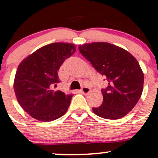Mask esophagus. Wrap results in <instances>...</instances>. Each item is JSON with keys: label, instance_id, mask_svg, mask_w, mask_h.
<instances>
[{"label": "esophagus", "instance_id": "esophagus-1", "mask_svg": "<svg viewBox=\"0 0 158 158\" xmlns=\"http://www.w3.org/2000/svg\"><path fill=\"white\" fill-rule=\"evenodd\" d=\"M79 92H80V93H81V94H88V93H90V88H88V87H87V86H85V87H83L82 88H81Z\"/></svg>", "mask_w": 158, "mask_h": 158}]
</instances>
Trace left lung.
<instances>
[{
	"mask_svg": "<svg viewBox=\"0 0 158 158\" xmlns=\"http://www.w3.org/2000/svg\"><path fill=\"white\" fill-rule=\"evenodd\" d=\"M79 50L108 81L107 88L101 90L102 106L93 108L94 113L108 119L126 116L143 92L144 75L137 59L124 49L107 42L79 45Z\"/></svg>",
	"mask_w": 158,
	"mask_h": 158,
	"instance_id": "obj_1",
	"label": "left lung"
}]
</instances>
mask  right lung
Returning a JSON list of instances; mask_svg holds the SVG:
<instances>
[{"label": "right lung", "instance_id": "add662e5", "mask_svg": "<svg viewBox=\"0 0 158 158\" xmlns=\"http://www.w3.org/2000/svg\"><path fill=\"white\" fill-rule=\"evenodd\" d=\"M76 52L69 43H52L39 48L20 63L14 90L20 106L29 115L43 122L55 120L66 113L73 94L55 88L60 82L58 71Z\"/></svg>", "mask_w": 158, "mask_h": 158}]
</instances>
